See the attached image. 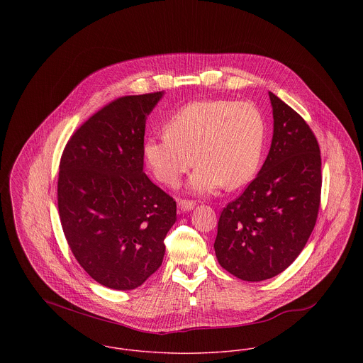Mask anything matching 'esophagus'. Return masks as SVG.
Returning <instances> with one entry per match:
<instances>
[{
  "mask_svg": "<svg viewBox=\"0 0 363 363\" xmlns=\"http://www.w3.org/2000/svg\"><path fill=\"white\" fill-rule=\"evenodd\" d=\"M194 208V203L193 201H187V200H182L179 201V209L183 212H189Z\"/></svg>",
  "mask_w": 363,
  "mask_h": 363,
  "instance_id": "34e87169",
  "label": "esophagus"
}]
</instances>
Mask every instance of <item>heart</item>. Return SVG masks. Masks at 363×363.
I'll return each mask as SVG.
<instances>
[{
  "label": "heart",
  "instance_id": "obj_1",
  "mask_svg": "<svg viewBox=\"0 0 363 363\" xmlns=\"http://www.w3.org/2000/svg\"><path fill=\"white\" fill-rule=\"evenodd\" d=\"M166 133L144 143V157L156 179L176 186L196 163L189 189L212 194L225 184L238 189L259 169L265 124L255 104L233 101H201L177 110L166 121Z\"/></svg>",
  "mask_w": 363,
  "mask_h": 363
}]
</instances>
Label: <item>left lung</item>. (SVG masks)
Returning a JSON list of instances; mask_svg holds the SVG:
<instances>
[{
	"label": "left lung",
	"instance_id": "8db88e82",
	"mask_svg": "<svg viewBox=\"0 0 363 363\" xmlns=\"http://www.w3.org/2000/svg\"><path fill=\"white\" fill-rule=\"evenodd\" d=\"M274 133L257 177L220 212L213 243L219 264L250 282L286 269L315 225L321 193L320 148L306 121L268 92Z\"/></svg>",
	"mask_w": 363,
	"mask_h": 363
}]
</instances>
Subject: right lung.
<instances>
[{
	"label": "right lung",
	"mask_w": 363,
	"mask_h": 363,
	"mask_svg": "<svg viewBox=\"0 0 363 363\" xmlns=\"http://www.w3.org/2000/svg\"><path fill=\"white\" fill-rule=\"evenodd\" d=\"M163 92L104 106L69 138L60 162L58 213L81 267L130 291L160 267L176 201L144 173L145 123Z\"/></svg>",
	"instance_id": "1"
}]
</instances>
